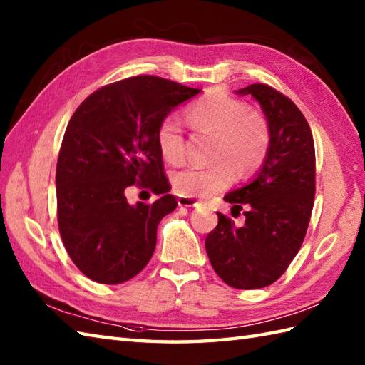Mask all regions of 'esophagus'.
Returning a JSON list of instances; mask_svg holds the SVG:
<instances>
[{
  "mask_svg": "<svg viewBox=\"0 0 365 365\" xmlns=\"http://www.w3.org/2000/svg\"><path fill=\"white\" fill-rule=\"evenodd\" d=\"M177 204H178V207H199L200 205L199 200L191 199V197H185V196L178 197Z\"/></svg>",
  "mask_w": 365,
  "mask_h": 365,
  "instance_id": "34e87169",
  "label": "esophagus"
}]
</instances>
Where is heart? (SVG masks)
Instances as JSON below:
<instances>
[{
  "label": "heart",
  "instance_id": "obj_1",
  "mask_svg": "<svg viewBox=\"0 0 365 365\" xmlns=\"http://www.w3.org/2000/svg\"><path fill=\"white\" fill-rule=\"evenodd\" d=\"M187 118L196 130L215 135L213 166H187L173 175L174 188L185 197L213 196L235 180L237 170L246 175L259 169L269 149V128L259 113L221 91H213L191 103ZM157 145L169 163L182 161L185 153L183 133L173 115L160 122Z\"/></svg>",
  "mask_w": 365,
  "mask_h": 365
}]
</instances>
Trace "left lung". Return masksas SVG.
<instances>
[{"label":"left lung","mask_w":365,"mask_h":365,"mask_svg":"<svg viewBox=\"0 0 365 365\" xmlns=\"http://www.w3.org/2000/svg\"><path fill=\"white\" fill-rule=\"evenodd\" d=\"M257 100L269 128V149L259 173L224 200L245 207V224L218 213L205 250L213 269L234 289H262L277 281L298 254L315 196V147L304 115L289 97L251 84L235 91Z\"/></svg>","instance_id":"left-lung-1"}]
</instances>
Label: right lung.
Here are the masks:
<instances>
[{
  "label": "right lung",
  "mask_w": 365,
  "mask_h": 365,
  "mask_svg": "<svg viewBox=\"0 0 365 365\" xmlns=\"http://www.w3.org/2000/svg\"><path fill=\"white\" fill-rule=\"evenodd\" d=\"M200 89L143 75L96 91L68 122L56 166L59 234L72 262L100 284H122L149 263L161 218L175 210L157 145L160 122ZM162 196L128 204L136 182Z\"/></svg>",
  "instance_id": "add662e5"
}]
</instances>
